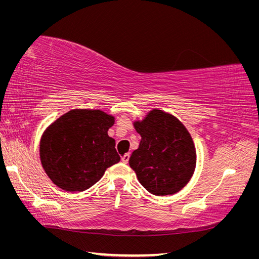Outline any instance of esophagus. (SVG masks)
<instances>
[{
    "mask_svg": "<svg viewBox=\"0 0 259 259\" xmlns=\"http://www.w3.org/2000/svg\"><path fill=\"white\" fill-rule=\"evenodd\" d=\"M121 160H122V162H123V163H127V162H128V160H130V153H125V154H123V156L121 158Z\"/></svg>",
    "mask_w": 259,
    "mask_h": 259,
    "instance_id": "obj_1",
    "label": "esophagus"
}]
</instances>
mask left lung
<instances>
[{
	"label": "left lung",
	"instance_id": "8db88e82",
	"mask_svg": "<svg viewBox=\"0 0 259 259\" xmlns=\"http://www.w3.org/2000/svg\"><path fill=\"white\" fill-rule=\"evenodd\" d=\"M134 126L142 140L130 166L139 183L155 195L174 194L189 182L195 167V148L189 132L175 116L152 110Z\"/></svg>",
	"mask_w": 259,
	"mask_h": 259
}]
</instances>
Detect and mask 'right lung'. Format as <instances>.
<instances>
[{"instance_id": "add662e5", "label": "right lung", "mask_w": 259, "mask_h": 259, "mask_svg": "<svg viewBox=\"0 0 259 259\" xmlns=\"http://www.w3.org/2000/svg\"><path fill=\"white\" fill-rule=\"evenodd\" d=\"M114 117L100 110L76 109L60 116L41 139L43 168L66 191H84L120 161L115 140L108 136Z\"/></svg>"}]
</instances>
